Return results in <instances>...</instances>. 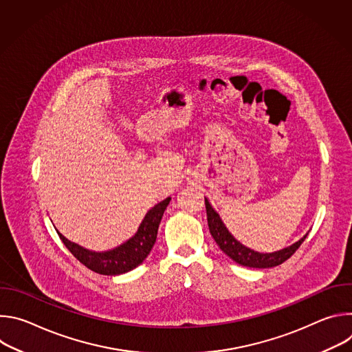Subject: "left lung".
Returning a JSON list of instances; mask_svg holds the SVG:
<instances>
[{
    "label": "left lung",
    "mask_w": 352,
    "mask_h": 352,
    "mask_svg": "<svg viewBox=\"0 0 352 352\" xmlns=\"http://www.w3.org/2000/svg\"><path fill=\"white\" fill-rule=\"evenodd\" d=\"M205 204H206V213H208V224H209L212 236L214 238L216 243L219 245V248L223 250V252L241 266L254 267V269H267V267L278 266L284 263L288 258H291V255L300 246V243L305 241L308 235L307 232L302 238L298 239L292 245L283 248L280 250H276V252H269V254L258 252V250H254L242 245L238 239L234 238V235L228 231V228L223 223L220 214L210 205L208 197H205Z\"/></svg>",
    "instance_id": "1"
}]
</instances>
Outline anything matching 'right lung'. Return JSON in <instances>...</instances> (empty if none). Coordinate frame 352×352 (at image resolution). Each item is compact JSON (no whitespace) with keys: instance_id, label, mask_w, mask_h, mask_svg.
Listing matches in <instances>:
<instances>
[{"instance_id":"1","label":"right lung","mask_w":352,"mask_h":352,"mask_svg":"<svg viewBox=\"0 0 352 352\" xmlns=\"http://www.w3.org/2000/svg\"><path fill=\"white\" fill-rule=\"evenodd\" d=\"M170 200L171 197H166L155 208L150 209L133 236L110 250H104V252L89 250L67 239L60 231L57 232L64 245L69 249V252L87 269L104 276L124 274L138 267L150 254V250H152L157 238L162 217L170 204Z\"/></svg>"}]
</instances>
